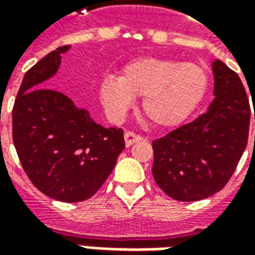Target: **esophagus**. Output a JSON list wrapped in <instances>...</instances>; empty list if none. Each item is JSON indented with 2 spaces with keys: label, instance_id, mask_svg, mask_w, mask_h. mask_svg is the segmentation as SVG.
I'll return each instance as SVG.
<instances>
[{
  "label": "esophagus",
  "instance_id": "1",
  "mask_svg": "<svg viewBox=\"0 0 255 255\" xmlns=\"http://www.w3.org/2000/svg\"><path fill=\"white\" fill-rule=\"evenodd\" d=\"M140 135H138V133L132 132V131H127V132L124 133V139H126V146L127 147H129L131 144L136 143L138 140H140Z\"/></svg>",
  "mask_w": 255,
  "mask_h": 255
}]
</instances>
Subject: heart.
I'll return each mask as SVG.
<instances>
[{
    "mask_svg": "<svg viewBox=\"0 0 255 255\" xmlns=\"http://www.w3.org/2000/svg\"><path fill=\"white\" fill-rule=\"evenodd\" d=\"M209 89L208 71L195 63L165 57H140L122 68L120 78L106 76L98 95L108 116L122 119L143 97V112L162 128L176 127L195 112Z\"/></svg>",
    "mask_w": 255,
    "mask_h": 255,
    "instance_id": "heart-1",
    "label": "heart"
}]
</instances>
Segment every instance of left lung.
Returning <instances> with one entry per match:
<instances>
[{
	"label": "left lung",
	"mask_w": 255,
	"mask_h": 255,
	"mask_svg": "<svg viewBox=\"0 0 255 255\" xmlns=\"http://www.w3.org/2000/svg\"><path fill=\"white\" fill-rule=\"evenodd\" d=\"M213 73L216 98L208 111L151 142L155 183L176 201H199L223 190L247 146L250 104L245 86L220 60Z\"/></svg>",
	"instance_id": "1"
}]
</instances>
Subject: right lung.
I'll use <instances>...</instances> for the list:
<instances>
[{
  "mask_svg": "<svg viewBox=\"0 0 255 255\" xmlns=\"http://www.w3.org/2000/svg\"><path fill=\"white\" fill-rule=\"evenodd\" d=\"M60 46L24 75L12 111V136L31 183L47 197L80 202L94 195L126 147L122 128H105L45 83L57 72Z\"/></svg>",
  "mask_w": 255,
  "mask_h": 255,
  "instance_id": "obj_1",
  "label": "right lung"
}]
</instances>
